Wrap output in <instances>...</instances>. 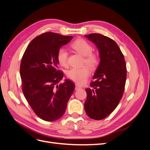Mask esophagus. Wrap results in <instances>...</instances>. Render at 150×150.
<instances>
[{"label":"esophagus","instance_id":"obj_1","mask_svg":"<svg viewBox=\"0 0 150 150\" xmlns=\"http://www.w3.org/2000/svg\"><path fill=\"white\" fill-rule=\"evenodd\" d=\"M81 88V86L80 85H79L78 84H75V89L76 90H78L79 89Z\"/></svg>","mask_w":150,"mask_h":150}]
</instances>
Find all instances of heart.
I'll return each mask as SVG.
<instances>
[{
    "mask_svg": "<svg viewBox=\"0 0 150 150\" xmlns=\"http://www.w3.org/2000/svg\"><path fill=\"white\" fill-rule=\"evenodd\" d=\"M71 47L76 52L84 56L83 64L88 65L91 69H96L99 64L100 59L97 54L92 52L93 47L88 42L84 39H79L72 42ZM56 57L58 63L61 66H67L68 54L66 49L64 47L59 49ZM88 67L84 66L81 68H72L67 71V77L75 83L82 84L87 81L91 74V71Z\"/></svg>",
    "mask_w": 150,
    "mask_h": 150,
    "instance_id": "b5f03b06",
    "label": "heart"
}]
</instances>
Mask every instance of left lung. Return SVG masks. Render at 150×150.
Here are the masks:
<instances>
[{
	"mask_svg": "<svg viewBox=\"0 0 150 150\" xmlns=\"http://www.w3.org/2000/svg\"><path fill=\"white\" fill-rule=\"evenodd\" d=\"M99 49L100 63L91 81V88L86 89V114L93 120L105 118L115 110L124 93L126 65L123 54L116 42L101 34L85 35Z\"/></svg>",
	"mask_w": 150,
	"mask_h": 150,
	"instance_id": "left-lung-1",
	"label": "left lung"
}]
</instances>
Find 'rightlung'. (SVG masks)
I'll return each mask as SVG.
<instances>
[{
  "label": "right lung",
  "mask_w": 150,
  "mask_h": 150,
  "mask_svg": "<svg viewBox=\"0 0 150 150\" xmlns=\"http://www.w3.org/2000/svg\"><path fill=\"white\" fill-rule=\"evenodd\" d=\"M72 39V36L44 33L31 40L22 57V92L35 114L44 121H56L63 116L74 90V83L68 79L57 85L63 78L57 52Z\"/></svg>",
  "instance_id": "add662e5"
}]
</instances>
